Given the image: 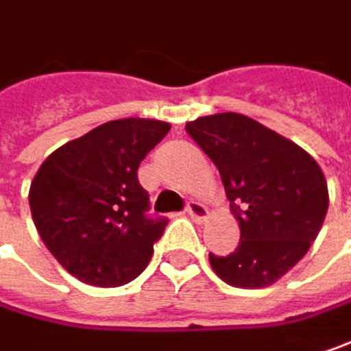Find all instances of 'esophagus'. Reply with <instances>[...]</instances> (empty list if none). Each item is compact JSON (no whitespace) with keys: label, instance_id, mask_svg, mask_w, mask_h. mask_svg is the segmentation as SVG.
<instances>
[{"label":"esophagus","instance_id":"obj_1","mask_svg":"<svg viewBox=\"0 0 351 351\" xmlns=\"http://www.w3.org/2000/svg\"><path fill=\"white\" fill-rule=\"evenodd\" d=\"M185 213H187L189 217H193V219L202 221L205 219V215H207V209H205V205H202L199 202H187V205H185Z\"/></svg>","mask_w":351,"mask_h":351}]
</instances>
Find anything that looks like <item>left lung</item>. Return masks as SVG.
Here are the masks:
<instances>
[{"label":"left lung","instance_id":"left-lung-1","mask_svg":"<svg viewBox=\"0 0 351 351\" xmlns=\"http://www.w3.org/2000/svg\"><path fill=\"white\" fill-rule=\"evenodd\" d=\"M185 132L217 166L241 227L231 254L209 253L227 285L263 289L310 249L328 211L320 166L300 146L235 112L197 118Z\"/></svg>","mask_w":351,"mask_h":351}]
</instances>
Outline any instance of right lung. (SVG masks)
Here are the masks:
<instances>
[{
    "instance_id": "right-lung-1",
    "label": "right lung",
    "mask_w": 351,
    "mask_h": 351,
    "mask_svg": "<svg viewBox=\"0 0 351 351\" xmlns=\"http://www.w3.org/2000/svg\"><path fill=\"white\" fill-rule=\"evenodd\" d=\"M167 122L124 118L55 149L29 189L33 223L51 254L79 280L122 287L148 267L167 217L149 213L138 166Z\"/></svg>"
}]
</instances>
